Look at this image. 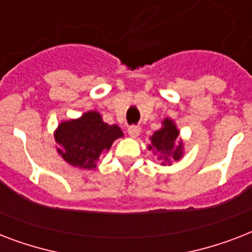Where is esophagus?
<instances>
[{"label": "esophagus", "instance_id": "1", "mask_svg": "<svg viewBox=\"0 0 252 252\" xmlns=\"http://www.w3.org/2000/svg\"><path fill=\"white\" fill-rule=\"evenodd\" d=\"M141 133V128L137 126H130L128 128V134H129L130 137H137L138 134Z\"/></svg>", "mask_w": 252, "mask_h": 252}]
</instances>
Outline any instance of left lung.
Wrapping results in <instances>:
<instances>
[{
    "label": "left lung",
    "instance_id": "obj_1",
    "mask_svg": "<svg viewBox=\"0 0 252 252\" xmlns=\"http://www.w3.org/2000/svg\"><path fill=\"white\" fill-rule=\"evenodd\" d=\"M178 136L179 132L174 126V123L166 119L161 129L154 132L153 136L150 137L152 145H149V149L153 150V153L158 156V159L162 162V165H170V162L178 161L182 157V144L175 145Z\"/></svg>",
    "mask_w": 252,
    "mask_h": 252
}]
</instances>
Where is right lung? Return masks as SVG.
I'll return each mask as SVG.
<instances>
[{"mask_svg": "<svg viewBox=\"0 0 252 252\" xmlns=\"http://www.w3.org/2000/svg\"><path fill=\"white\" fill-rule=\"evenodd\" d=\"M122 136L118 126H108L98 112L90 111L77 120L61 123L55 138L59 144L57 152L68 163L94 168L98 158Z\"/></svg>", "mask_w": 252, "mask_h": 252, "instance_id": "add662e5", "label": "right lung"}]
</instances>
